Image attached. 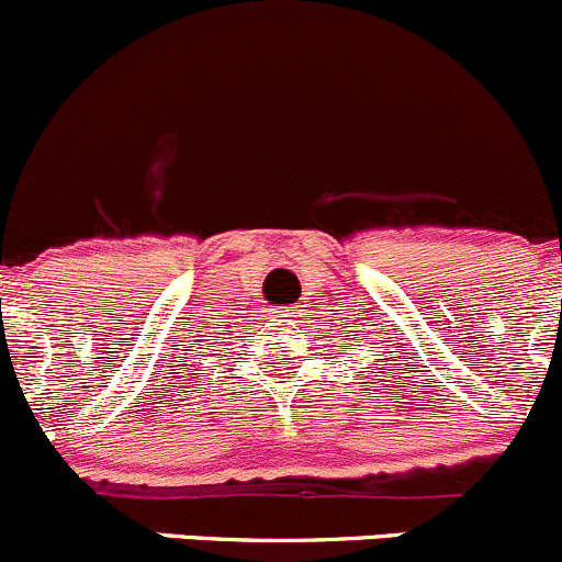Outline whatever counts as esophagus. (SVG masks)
<instances>
[{"label":"esophagus","mask_w":562,"mask_h":562,"mask_svg":"<svg viewBox=\"0 0 562 562\" xmlns=\"http://www.w3.org/2000/svg\"><path fill=\"white\" fill-rule=\"evenodd\" d=\"M276 314H281V311H276Z\"/></svg>","instance_id":"esophagus-1"}]
</instances>
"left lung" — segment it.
<instances>
[{
	"label": "left lung",
	"mask_w": 562,
	"mask_h": 562,
	"mask_svg": "<svg viewBox=\"0 0 562 562\" xmlns=\"http://www.w3.org/2000/svg\"><path fill=\"white\" fill-rule=\"evenodd\" d=\"M384 349H386V346H384ZM386 355H390V351H386Z\"/></svg>",
	"instance_id": "8db88e82"
}]
</instances>
